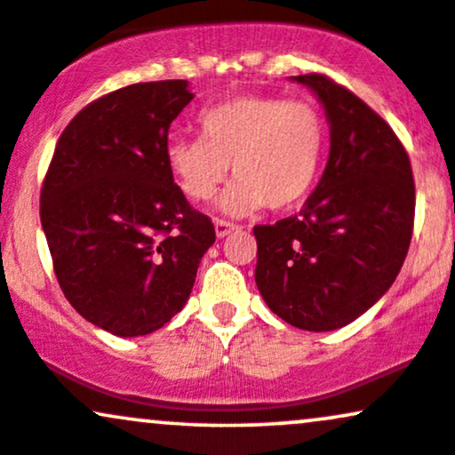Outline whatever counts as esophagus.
Returning a JSON list of instances; mask_svg holds the SVG:
<instances>
[{
  "instance_id": "obj_1",
  "label": "esophagus",
  "mask_w": 455,
  "mask_h": 455,
  "mask_svg": "<svg viewBox=\"0 0 455 455\" xmlns=\"http://www.w3.org/2000/svg\"><path fill=\"white\" fill-rule=\"evenodd\" d=\"M234 229H238V226H234V223L223 221V219H217V221H215V234H217V238H226V236H229V234H232Z\"/></svg>"
}]
</instances>
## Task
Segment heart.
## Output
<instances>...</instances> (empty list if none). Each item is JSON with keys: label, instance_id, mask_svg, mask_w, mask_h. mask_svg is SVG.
<instances>
[{"label": "heart", "instance_id": "obj_1", "mask_svg": "<svg viewBox=\"0 0 455 455\" xmlns=\"http://www.w3.org/2000/svg\"><path fill=\"white\" fill-rule=\"evenodd\" d=\"M197 130L200 138H168L165 164L194 202L211 200L232 164L236 180L219 200L226 215L296 208L322 172L328 127L311 101L236 95L202 110Z\"/></svg>", "mask_w": 455, "mask_h": 455}]
</instances>
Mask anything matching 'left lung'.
I'll return each mask as SVG.
<instances>
[{"label": "left lung", "instance_id": "1", "mask_svg": "<svg viewBox=\"0 0 455 455\" xmlns=\"http://www.w3.org/2000/svg\"><path fill=\"white\" fill-rule=\"evenodd\" d=\"M330 123L323 176L298 215L255 226V283L270 311L308 332L355 322L396 281L413 234L415 183L396 133L322 74L291 76Z\"/></svg>", "mask_w": 455, "mask_h": 455}]
</instances>
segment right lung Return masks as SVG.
Returning <instances> with one entry per match:
<instances>
[{
    "label": "right lung",
    "mask_w": 455,
    "mask_h": 455,
    "mask_svg": "<svg viewBox=\"0 0 455 455\" xmlns=\"http://www.w3.org/2000/svg\"><path fill=\"white\" fill-rule=\"evenodd\" d=\"M191 100L187 80H157L91 101L63 130L42 187V229L68 302L123 339L185 307L215 243L164 157L170 123Z\"/></svg>",
    "instance_id": "1"
}]
</instances>
